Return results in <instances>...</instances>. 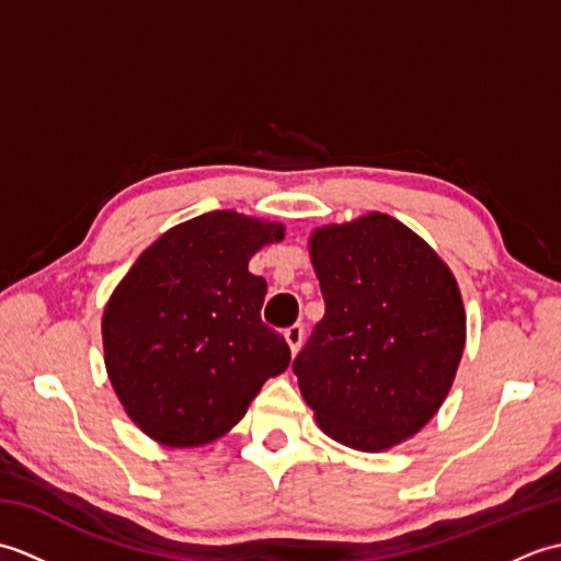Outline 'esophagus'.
I'll return each mask as SVG.
<instances>
[{
  "instance_id": "esophagus-1",
  "label": "esophagus",
  "mask_w": 561,
  "mask_h": 561,
  "mask_svg": "<svg viewBox=\"0 0 561 561\" xmlns=\"http://www.w3.org/2000/svg\"><path fill=\"white\" fill-rule=\"evenodd\" d=\"M284 340H287L291 354H296L301 350V342H304V328L301 325H291L284 330Z\"/></svg>"
}]
</instances>
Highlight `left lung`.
<instances>
[{
	"instance_id": "obj_1",
	"label": "left lung",
	"mask_w": 561,
	"mask_h": 561,
	"mask_svg": "<svg viewBox=\"0 0 561 561\" xmlns=\"http://www.w3.org/2000/svg\"><path fill=\"white\" fill-rule=\"evenodd\" d=\"M325 316L294 374L318 426L378 453L438 412L465 350V306L436 250L402 221L368 211L308 238Z\"/></svg>"
}]
</instances>
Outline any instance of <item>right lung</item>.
Returning <instances> with one entry per match:
<instances>
[{
	"mask_svg": "<svg viewBox=\"0 0 561 561\" xmlns=\"http://www.w3.org/2000/svg\"><path fill=\"white\" fill-rule=\"evenodd\" d=\"M284 233L233 209L202 214L161 233L113 289L101 318L105 371L157 444H211L287 371L289 344L260 320L267 282L248 272Z\"/></svg>",
	"mask_w": 561,
	"mask_h": 561,
	"instance_id": "add662e5",
	"label": "right lung"
}]
</instances>
